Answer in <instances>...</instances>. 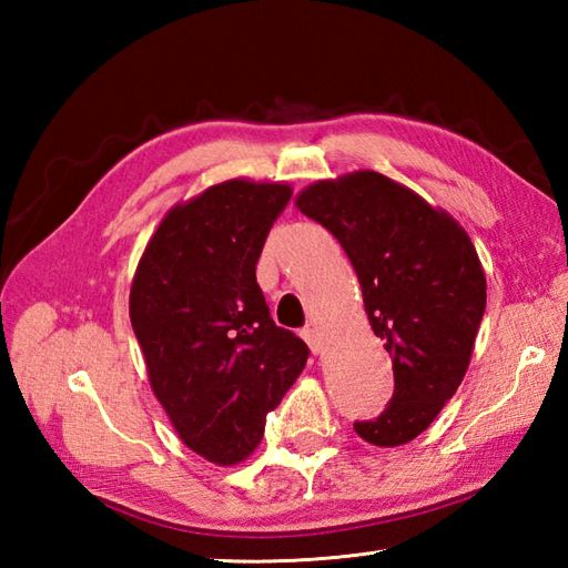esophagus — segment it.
<instances>
[{
	"label": "esophagus",
	"instance_id": "1",
	"mask_svg": "<svg viewBox=\"0 0 568 568\" xmlns=\"http://www.w3.org/2000/svg\"><path fill=\"white\" fill-rule=\"evenodd\" d=\"M303 339H305L307 346L312 348V354H322L324 344H322V336H320L317 327H305V329H303Z\"/></svg>",
	"mask_w": 568,
	"mask_h": 568
}]
</instances>
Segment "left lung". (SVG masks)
I'll use <instances>...</instances> for the list:
<instances>
[{
	"mask_svg": "<svg viewBox=\"0 0 568 568\" xmlns=\"http://www.w3.org/2000/svg\"><path fill=\"white\" fill-rule=\"evenodd\" d=\"M295 204L346 251L371 329L393 358L388 407L354 429L373 446L413 442L452 400L474 354L486 312L478 253L452 214L373 171L320 180Z\"/></svg>",
	"mask_w": 568,
	"mask_h": 568,
	"instance_id": "obj_1",
	"label": "left lung"
}]
</instances>
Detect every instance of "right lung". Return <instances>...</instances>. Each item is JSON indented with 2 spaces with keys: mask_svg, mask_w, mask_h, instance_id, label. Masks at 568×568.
Returning a JSON list of instances; mask_svg holds the SVG:
<instances>
[{
  "mask_svg": "<svg viewBox=\"0 0 568 568\" xmlns=\"http://www.w3.org/2000/svg\"><path fill=\"white\" fill-rule=\"evenodd\" d=\"M293 187L226 180L163 216L139 261L129 315L153 395L178 437L212 464L256 449L265 415L310 348L275 327L256 263Z\"/></svg>",
  "mask_w": 568,
  "mask_h": 568,
  "instance_id": "obj_1",
  "label": "right lung"
}]
</instances>
